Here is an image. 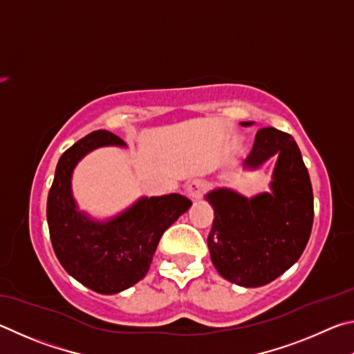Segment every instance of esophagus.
Wrapping results in <instances>:
<instances>
[{
  "instance_id": "obj_1",
  "label": "esophagus",
  "mask_w": 354,
  "mask_h": 354,
  "mask_svg": "<svg viewBox=\"0 0 354 354\" xmlns=\"http://www.w3.org/2000/svg\"><path fill=\"white\" fill-rule=\"evenodd\" d=\"M207 189V183L201 180V178H194V180H191L188 185H187V193L188 196L191 197L193 201H197L201 199L203 191Z\"/></svg>"
}]
</instances>
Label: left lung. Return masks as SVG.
I'll return each mask as SVG.
<instances>
[{
    "label": "left lung",
    "instance_id": "1",
    "mask_svg": "<svg viewBox=\"0 0 354 354\" xmlns=\"http://www.w3.org/2000/svg\"><path fill=\"white\" fill-rule=\"evenodd\" d=\"M274 155L269 193L245 197L230 188H214L205 196L214 209L208 234L212 261L221 277L238 286L274 281L297 263L311 234L313 187L292 136L274 127L258 130L244 167L259 169Z\"/></svg>",
    "mask_w": 354,
    "mask_h": 354
}]
</instances>
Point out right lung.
Returning a JSON list of instances; mask_svg holds the SVG:
<instances>
[{"mask_svg":"<svg viewBox=\"0 0 354 354\" xmlns=\"http://www.w3.org/2000/svg\"><path fill=\"white\" fill-rule=\"evenodd\" d=\"M104 146L127 147L120 136L96 130L62 153L49 189L46 218L55 257L74 280L99 294L122 292L146 277L158 241L193 205L182 194L140 197L113 218L80 212L73 196L74 167Z\"/></svg>","mask_w":354,"mask_h":354,"instance_id":"obj_1","label":"right lung"}]
</instances>
